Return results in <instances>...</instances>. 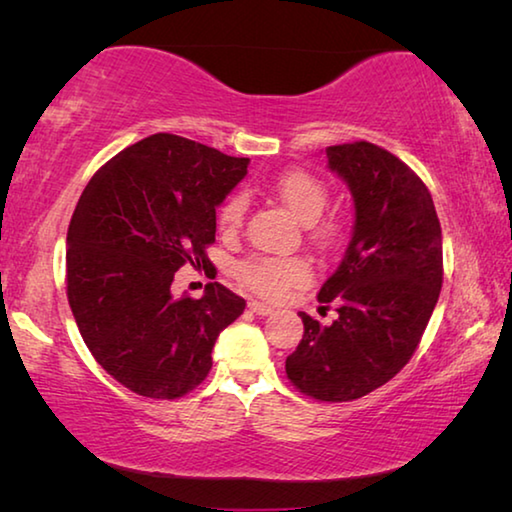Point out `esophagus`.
Returning a JSON list of instances; mask_svg holds the SVG:
<instances>
[{"mask_svg":"<svg viewBox=\"0 0 512 512\" xmlns=\"http://www.w3.org/2000/svg\"><path fill=\"white\" fill-rule=\"evenodd\" d=\"M248 307H250V311H253V314H257V316H268L271 314V307L268 305H264V302H257V300H253V302H248Z\"/></svg>","mask_w":512,"mask_h":512,"instance_id":"1","label":"esophagus"}]
</instances>
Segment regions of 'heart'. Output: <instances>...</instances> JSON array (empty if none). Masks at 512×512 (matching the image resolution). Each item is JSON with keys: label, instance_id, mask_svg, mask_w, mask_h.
<instances>
[{"label": "heart", "instance_id": "1", "mask_svg": "<svg viewBox=\"0 0 512 512\" xmlns=\"http://www.w3.org/2000/svg\"><path fill=\"white\" fill-rule=\"evenodd\" d=\"M273 192L284 207L296 216L300 223L311 225V237L318 244L329 246L339 235L336 223H318L327 205V187L314 173L305 169L284 171L275 178ZM248 201L244 194H230L219 210V225L223 232H237L244 221ZM237 280L253 293L268 300H280L291 289L305 284L311 277V268L305 259L298 257H264L255 255L237 264Z\"/></svg>", "mask_w": 512, "mask_h": 512}]
</instances>
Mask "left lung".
Returning <instances> with one entry per match:
<instances>
[{"mask_svg":"<svg viewBox=\"0 0 512 512\" xmlns=\"http://www.w3.org/2000/svg\"><path fill=\"white\" fill-rule=\"evenodd\" d=\"M354 198V228L318 302L332 325L300 311L305 334L287 357L291 384L320 402H352L393 379L427 329L443 287V235L427 185L370 142L327 146Z\"/></svg>","mask_w":512,"mask_h":512,"instance_id":"8db88e82","label":"left lung"}]
</instances>
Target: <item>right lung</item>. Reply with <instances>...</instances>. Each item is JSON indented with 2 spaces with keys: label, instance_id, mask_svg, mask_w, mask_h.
Returning a JSON list of instances; mask_svg holds the SVG:
<instances>
[{
  "label": "right lung",
  "instance_id": "1",
  "mask_svg": "<svg viewBox=\"0 0 512 512\" xmlns=\"http://www.w3.org/2000/svg\"><path fill=\"white\" fill-rule=\"evenodd\" d=\"M187 137L155 133L94 173L67 230V300L85 345L121 386L176 400L212 368L221 329L246 300L219 282L203 298H176L185 264L210 262L216 207L248 171Z\"/></svg>",
  "mask_w": 512,
  "mask_h": 512
}]
</instances>
